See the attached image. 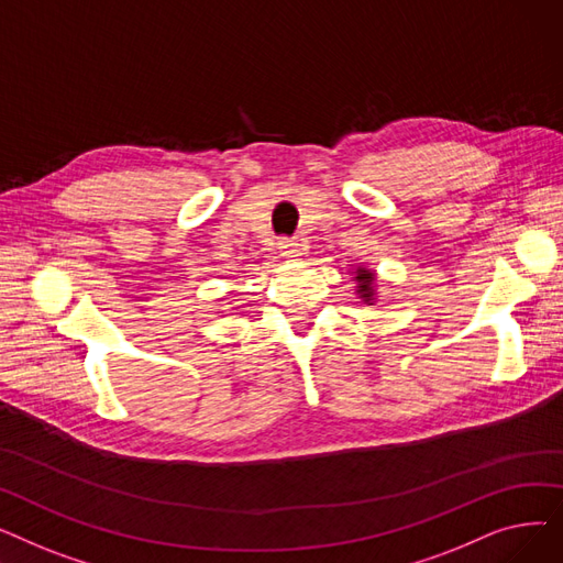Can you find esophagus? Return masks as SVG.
<instances>
[{
    "mask_svg": "<svg viewBox=\"0 0 563 563\" xmlns=\"http://www.w3.org/2000/svg\"><path fill=\"white\" fill-rule=\"evenodd\" d=\"M278 249L285 257H299L301 255V244L297 240H289V236H283V240L278 242Z\"/></svg>",
    "mask_w": 563,
    "mask_h": 563,
    "instance_id": "obj_1",
    "label": "esophagus"
}]
</instances>
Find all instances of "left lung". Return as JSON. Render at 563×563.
I'll return each mask as SVG.
<instances>
[{
	"label": "left lung",
	"instance_id": "obj_1",
	"mask_svg": "<svg viewBox=\"0 0 563 563\" xmlns=\"http://www.w3.org/2000/svg\"><path fill=\"white\" fill-rule=\"evenodd\" d=\"M356 278H358V283H361V289H358L361 297H363V299H369V297H372V287H369V285H372V278H374V276L361 269V274H358Z\"/></svg>",
	"mask_w": 563,
	"mask_h": 563
}]
</instances>
